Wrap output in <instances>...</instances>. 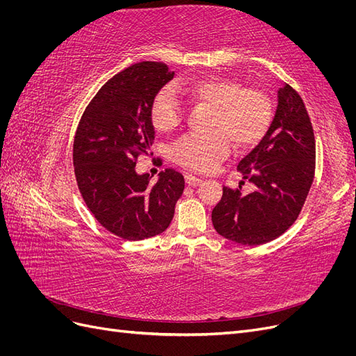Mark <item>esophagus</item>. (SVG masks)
Returning <instances> with one entry per match:
<instances>
[{
	"label": "esophagus",
	"mask_w": 356,
	"mask_h": 356,
	"mask_svg": "<svg viewBox=\"0 0 356 356\" xmlns=\"http://www.w3.org/2000/svg\"><path fill=\"white\" fill-rule=\"evenodd\" d=\"M184 178H186V182H187L188 186H197L199 182H202L200 178H197V177H195V175H191V174H187Z\"/></svg>",
	"instance_id": "obj_1"
}]
</instances>
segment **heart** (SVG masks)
Returning <instances> with one entry per match:
<instances>
[{"mask_svg": "<svg viewBox=\"0 0 356 356\" xmlns=\"http://www.w3.org/2000/svg\"><path fill=\"white\" fill-rule=\"evenodd\" d=\"M184 93L197 104L212 110L209 135L186 134L170 147L177 163L197 172L215 168L230 152V140L236 148H250L266 136L273 120V104L263 89L243 88L242 83L209 75L187 84ZM184 108L172 86L161 88L149 106L152 124L159 132H170L181 123Z\"/></svg>", "mask_w": 356, "mask_h": 356, "instance_id": "heart-1", "label": "heart"}]
</instances>
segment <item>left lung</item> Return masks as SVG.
<instances>
[{
  "instance_id": "8db88e82",
  "label": "left lung",
  "mask_w": 356,
  "mask_h": 356,
  "mask_svg": "<svg viewBox=\"0 0 356 356\" xmlns=\"http://www.w3.org/2000/svg\"><path fill=\"white\" fill-rule=\"evenodd\" d=\"M316 144L310 117L296 89L277 90V108L266 136L242 159L238 169L257 187L222 188L212 209V224L222 238L261 245L279 238L296 222L315 178Z\"/></svg>"
}]
</instances>
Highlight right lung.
<instances>
[{"mask_svg":"<svg viewBox=\"0 0 356 356\" xmlns=\"http://www.w3.org/2000/svg\"><path fill=\"white\" fill-rule=\"evenodd\" d=\"M174 74L166 63L149 60L115 74L86 106L75 131L72 160L83 200L104 229L126 241L165 232L184 191V177L174 169L161 170L156 184L135 172L154 139L149 106Z\"/></svg>","mask_w":356,"mask_h":356,"instance_id":"add662e5","label":"right lung"}]
</instances>
